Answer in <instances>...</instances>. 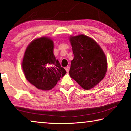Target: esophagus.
<instances>
[{"label":"esophagus","mask_w":131,"mask_h":131,"mask_svg":"<svg viewBox=\"0 0 131 131\" xmlns=\"http://www.w3.org/2000/svg\"><path fill=\"white\" fill-rule=\"evenodd\" d=\"M65 70L66 71V72H69V68L68 66H67V67H65Z\"/></svg>","instance_id":"esophagus-1"}]
</instances>
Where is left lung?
I'll return each instance as SVG.
<instances>
[{"label": "left lung", "instance_id": "left-lung-1", "mask_svg": "<svg viewBox=\"0 0 131 131\" xmlns=\"http://www.w3.org/2000/svg\"><path fill=\"white\" fill-rule=\"evenodd\" d=\"M74 54L70 76L82 88L89 90L105 77L107 64L103 51L94 40L85 35L70 37Z\"/></svg>", "mask_w": 131, "mask_h": 131}]
</instances>
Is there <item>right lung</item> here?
Returning a JSON list of instances; mask_svg holds the SVG:
<instances>
[{
    "label": "right lung",
    "instance_id": "right-lung-1",
    "mask_svg": "<svg viewBox=\"0 0 131 131\" xmlns=\"http://www.w3.org/2000/svg\"><path fill=\"white\" fill-rule=\"evenodd\" d=\"M53 51V41L43 37L31 42L25 52L22 63L24 74L38 89H52L66 73Z\"/></svg>",
    "mask_w": 131,
    "mask_h": 131
}]
</instances>
